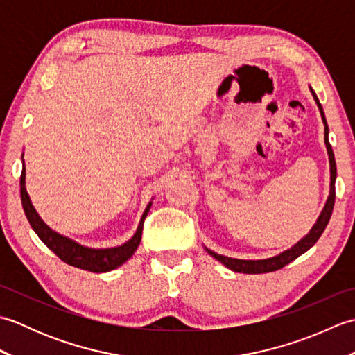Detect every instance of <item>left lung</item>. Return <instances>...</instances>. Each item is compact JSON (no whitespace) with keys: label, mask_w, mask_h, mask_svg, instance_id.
<instances>
[{"label":"left lung","mask_w":355,"mask_h":355,"mask_svg":"<svg viewBox=\"0 0 355 355\" xmlns=\"http://www.w3.org/2000/svg\"><path fill=\"white\" fill-rule=\"evenodd\" d=\"M313 97L315 103H318L319 111H320V116L323 120V125H325V145H327V150H328V155H329V172H331V183H329V197L325 202V207H323L322 214L319 215L318 221L313 225V229L310 230L308 235H305L302 239L299 241L297 244H294L288 250H285L282 253H279L277 256H273V258H268V259H258V261H245V259H235V258H229V256H223V254H218L212 250H209L206 248L207 253L210 256H214L216 261H220L221 263H224L225 267L236 271V273H247V275H259V273H270V271H276L279 268L285 267L286 263H290L291 261H294L296 258H299L300 254H304L305 252L310 250V248L318 243V239L322 236L323 230L327 229V225L329 223V218L331 214H333V209H334V201H336V177H337V169H336V158H334V153H333V148L329 145V140H328V123H327V119L325 114H323V108L322 105L318 99V96L313 92Z\"/></svg>","instance_id":"8db88e82"}]
</instances>
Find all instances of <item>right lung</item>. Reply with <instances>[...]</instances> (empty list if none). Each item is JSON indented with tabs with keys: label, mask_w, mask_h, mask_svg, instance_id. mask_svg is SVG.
I'll return each mask as SVG.
<instances>
[{
	"label": "right lung",
	"mask_w": 355,
	"mask_h": 355,
	"mask_svg": "<svg viewBox=\"0 0 355 355\" xmlns=\"http://www.w3.org/2000/svg\"><path fill=\"white\" fill-rule=\"evenodd\" d=\"M19 184H21L22 207H24L26 216L30 225H32V229L35 230L36 235L40 236L42 243L47 245L59 259L64 261L65 263H69V266L78 267L87 271H93V273H105V271H111L122 266V263H125L128 259H130L134 254V252L137 250V247L141 241L143 223H145V218L153 202H149L146 206L145 212L141 215V220L139 223V227L130 241H126L125 244L119 247L89 248V247L78 244L76 241H73L70 238L59 235L58 232L51 230L49 225L41 220L40 215L36 214V210L26 191V168L21 172Z\"/></svg>",
	"instance_id": "add662e5"
}]
</instances>
